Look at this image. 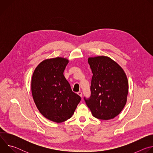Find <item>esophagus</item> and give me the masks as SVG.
Wrapping results in <instances>:
<instances>
[{"mask_svg": "<svg viewBox=\"0 0 153 153\" xmlns=\"http://www.w3.org/2000/svg\"><path fill=\"white\" fill-rule=\"evenodd\" d=\"M77 94H78L79 96H80V97H82V93L81 91H79V92L77 93Z\"/></svg>", "mask_w": 153, "mask_h": 153, "instance_id": "esophagus-1", "label": "esophagus"}]
</instances>
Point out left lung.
Returning <instances> with one entry per match:
<instances>
[{
	"label": "left lung",
	"mask_w": 153,
	"mask_h": 153,
	"mask_svg": "<svg viewBox=\"0 0 153 153\" xmlns=\"http://www.w3.org/2000/svg\"><path fill=\"white\" fill-rule=\"evenodd\" d=\"M88 62L93 75L90 98L84 97L86 104L96 118L113 119L120 113L126 103V75L120 65L109 57H91Z\"/></svg>",
	"instance_id": "obj_1"
}]
</instances>
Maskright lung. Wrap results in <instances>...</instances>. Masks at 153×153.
<instances>
[{"label":"right lung","instance_id":"1","mask_svg":"<svg viewBox=\"0 0 153 153\" xmlns=\"http://www.w3.org/2000/svg\"><path fill=\"white\" fill-rule=\"evenodd\" d=\"M69 60L55 57L41 62L31 79V93L39 112L56 123L71 118L81 97L73 92L63 71Z\"/></svg>","mask_w":153,"mask_h":153}]
</instances>
